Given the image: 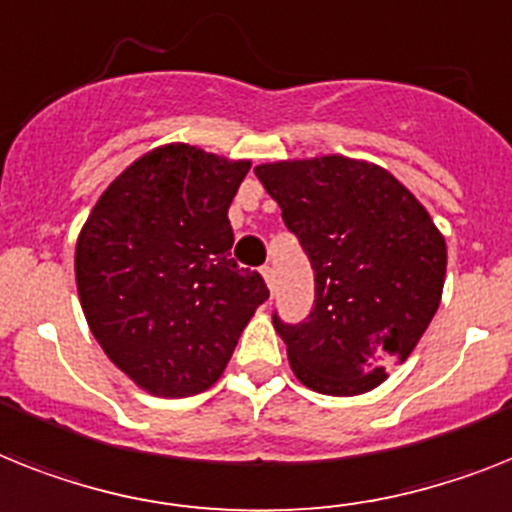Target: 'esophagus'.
Instances as JSON below:
<instances>
[{
	"label": "esophagus",
	"instance_id": "esophagus-1",
	"mask_svg": "<svg viewBox=\"0 0 512 512\" xmlns=\"http://www.w3.org/2000/svg\"><path fill=\"white\" fill-rule=\"evenodd\" d=\"M261 277H264L266 287H269V290H272V295H274V269H272V266H261Z\"/></svg>",
	"mask_w": 512,
	"mask_h": 512
}]
</instances>
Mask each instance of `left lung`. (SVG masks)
Wrapping results in <instances>:
<instances>
[{
    "instance_id": "obj_1",
    "label": "left lung",
    "mask_w": 512,
    "mask_h": 512,
    "mask_svg": "<svg viewBox=\"0 0 512 512\" xmlns=\"http://www.w3.org/2000/svg\"><path fill=\"white\" fill-rule=\"evenodd\" d=\"M314 266L301 324L274 314L293 374L322 395H361L411 356L442 298L447 246L384 167L329 154L256 167Z\"/></svg>"
}]
</instances>
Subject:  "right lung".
<instances>
[{
  "instance_id": "obj_1",
  "label": "right lung",
  "mask_w": 512,
  "mask_h": 512,
  "mask_svg": "<svg viewBox=\"0 0 512 512\" xmlns=\"http://www.w3.org/2000/svg\"><path fill=\"white\" fill-rule=\"evenodd\" d=\"M248 159L167 143L114 177L75 246L86 322L109 361L156 398H190L225 371L269 298L230 259L232 198Z\"/></svg>"
}]
</instances>
